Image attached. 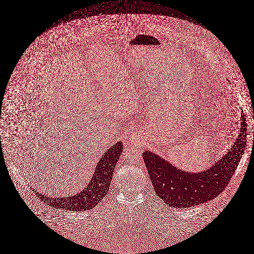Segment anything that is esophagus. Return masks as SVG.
Masks as SVG:
<instances>
[{
    "instance_id": "34e87169",
    "label": "esophagus",
    "mask_w": 254,
    "mask_h": 254,
    "mask_svg": "<svg viewBox=\"0 0 254 254\" xmlns=\"http://www.w3.org/2000/svg\"><path fill=\"white\" fill-rule=\"evenodd\" d=\"M140 140V135H138V134H136V133H133L131 136H130V141H131L132 144L134 143H137L138 141Z\"/></svg>"
}]
</instances>
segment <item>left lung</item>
Returning a JSON list of instances; mask_svg holds the SVG:
<instances>
[{"instance_id":"left-lung-1","label":"left lung","mask_w":254,"mask_h":254,"mask_svg":"<svg viewBox=\"0 0 254 254\" xmlns=\"http://www.w3.org/2000/svg\"><path fill=\"white\" fill-rule=\"evenodd\" d=\"M232 122L238 125L235 142L227 154L202 172L182 171L150 149L142 153L155 191L166 204L174 208L190 207L215 199L225 190L245 151L247 136L244 114Z\"/></svg>"}]
</instances>
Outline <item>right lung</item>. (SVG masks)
<instances>
[{
    "mask_svg": "<svg viewBox=\"0 0 254 254\" xmlns=\"http://www.w3.org/2000/svg\"><path fill=\"white\" fill-rule=\"evenodd\" d=\"M123 142L117 141L98 160L96 171L86 188L73 196L63 198L48 197L44 194L36 192L42 201L51 207L64 208L68 211H84L94 208L104 198L109 191V187L113 179L114 168L122 155Z\"/></svg>",
    "mask_w": 254,
    "mask_h": 254,
    "instance_id": "obj_1",
    "label": "right lung"
}]
</instances>
